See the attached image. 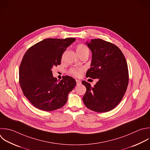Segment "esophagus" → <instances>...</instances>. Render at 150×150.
Listing matches in <instances>:
<instances>
[{"instance_id": "1", "label": "esophagus", "mask_w": 150, "mask_h": 150, "mask_svg": "<svg viewBox=\"0 0 150 150\" xmlns=\"http://www.w3.org/2000/svg\"><path fill=\"white\" fill-rule=\"evenodd\" d=\"M76 83H77V85H80V84L81 83V81L79 80H76Z\"/></svg>"}]
</instances>
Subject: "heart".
<instances>
[{"label":"heart","mask_w":150,"mask_h":150,"mask_svg":"<svg viewBox=\"0 0 150 150\" xmlns=\"http://www.w3.org/2000/svg\"><path fill=\"white\" fill-rule=\"evenodd\" d=\"M77 52L80 56L85 53L89 52V50L88 47L85 45L80 44L77 46ZM83 71L84 69L83 67H71L69 70L68 73L73 76L78 77L81 76Z\"/></svg>","instance_id":"b5f03b06"}]
</instances>
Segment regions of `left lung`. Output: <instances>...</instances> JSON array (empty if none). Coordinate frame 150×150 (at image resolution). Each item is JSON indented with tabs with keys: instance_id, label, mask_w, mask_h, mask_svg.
Segmentation results:
<instances>
[{
	"instance_id": "1",
	"label": "left lung",
	"mask_w": 150,
	"mask_h": 150,
	"mask_svg": "<svg viewBox=\"0 0 150 150\" xmlns=\"http://www.w3.org/2000/svg\"><path fill=\"white\" fill-rule=\"evenodd\" d=\"M86 43L92 52L91 68L86 77L98 79V81L93 87L82 81L87 89L83 102L94 111H109L120 103L127 90L129 76L125 58L116 45L101 39Z\"/></svg>"
}]
</instances>
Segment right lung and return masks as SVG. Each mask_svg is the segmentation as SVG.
Wrapping results in <instances>:
<instances>
[{
  "mask_svg": "<svg viewBox=\"0 0 150 150\" xmlns=\"http://www.w3.org/2000/svg\"><path fill=\"white\" fill-rule=\"evenodd\" d=\"M75 38L46 39L30 47L19 67V83L25 96L37 108L50 111L62 107L76 84L66 76L58 81L52 69L61 64L62 54Z\"/></svg>",
  "mask_w": 150,
  "mask_h": 150,
  "instance_id": "1",
  "label": "right lung"
}]
</instances>
